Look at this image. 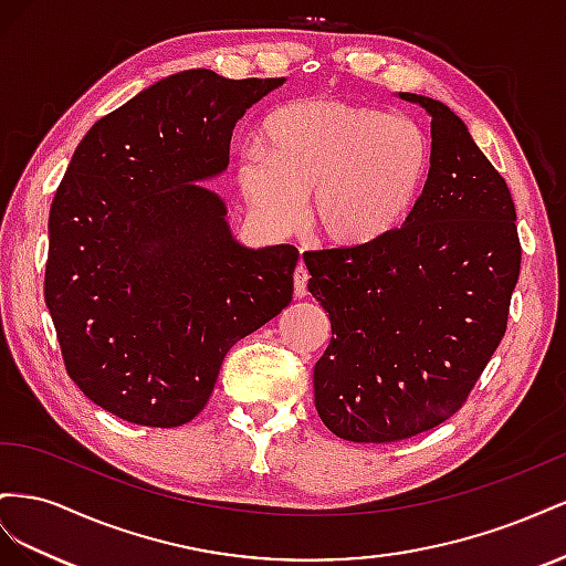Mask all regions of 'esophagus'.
Listing matches in <instances>:
<instances>
[{
    "label": "esophagus",
    "mask_w": 566,
    "mask_h": 566,
    "mask_svg": "<svg viewBox=\"0 0 566 566\" xmlns=\"http://www.w3.org/2000/svg\"><path fill=\"white\" fill-rule=\"evenodd\" d=\"M308 270L303 268V263L296 268V272H294V294H296V298H305L308 296Z\"/></svg>",
    "instance_id": "34e87169"
}]
</instances>
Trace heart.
Listing matches in <instances>:
<instances>
[{
  "label": "heart",
  "mask_w": 566,
  "mask_h": 566,
  "mask_svg": "<svg viewBox=\"0 0 566 566\" xmlns=\"http://www.w3.org/2000/svg\"><path fill=\"white\" fill-rule=\"evenodd\" d=\"M265 149L239 156L241 193L272 230H292L311 193V230L336 249L394 237L422 201L433 170L429 135L410 118L344 99L277 108L263 125Z\"/></svg>",
  "instance_id": "b5f03b06"
}]
</instances>
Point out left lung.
<instances>
[{"instance_id": "left-lung-1", "label": "left lung", "mask_w": 566, "mask_h": 566, "mask_svg": "<svg viewBox=\"0 0 566 566\" xmlns=\"http://www.w3.org/2000/svg\"><path fill=\"white\" fill-rule=\"evenodd\" d=\"M398 96L431 116L422 201L375 247L303 255L332 322L315 408L355 443L410 439L462 408L505 336L522 263L512 193L462 118L429 96Z\"/></svg>"}]
</instances>
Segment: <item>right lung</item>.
Listing matches in <instances>:
<instances>
[{
  "mask_svg": "<svg viewBox=\"0 0 566 566\" xmlns=\"http://www.w3.org/2000/svg\"><path fill=\"white\" fill-rule=\"evenodd\" d=\"M284 77L193 69L158 80L77 144L50 211L44 301L69 377L125 422L180 427L228 350L280 315L298 249H249L201 182L237 120Z\"/></svg>",
  "mask_w": 566,
  "mask_h": 566,
  "instance_id": "add662e5",
  "label": "right lung"
}]
</instances>
